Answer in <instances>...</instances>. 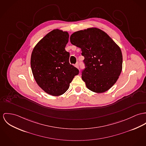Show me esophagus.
I'll list each match as a JSON object with an SVG mask.
<instances>
[{"mask_svg": "<svg viewBox=\"0 0 146 146\" xmlns=\"http://www.w3.org/2000/svg\"><path fill=\"white\" fill-rule=\"evenodd\" d=\"M75 67L77 68H78V69H79V66L78 63H76V64H75Z\"/></svg>", "mask_w": 146, "mask_h": 146, "instance_id": "34e87169", "label": "esophagus"}]
</instances>
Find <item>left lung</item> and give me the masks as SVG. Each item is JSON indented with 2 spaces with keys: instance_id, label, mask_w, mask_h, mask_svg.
Returning a JSON list of instances; mask_svg holds the SVG:
<instances>
[{
  "instance_id": "left-lung-1",
  "label": "left lung",
  "mask_w": 146,
  "mask_h": 146,
  "mask_svg": "<svg viewBox=\"0 0 146 146\" xmlns=\"http://www.w3.org/2000/svg\"><path fill=\"white\" fill-rule=\"evenodd\" d=\"M70 40L81 49L84 56L82 78L87 88L97 93L110 90L122 70L120 47L106 32L94 27L73 33Z\"/></svg>"
}]
</instances>
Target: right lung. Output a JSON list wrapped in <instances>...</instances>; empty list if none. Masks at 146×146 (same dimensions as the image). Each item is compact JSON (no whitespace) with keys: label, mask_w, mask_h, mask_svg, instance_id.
I'll use <instances>...</instances> for the list:
<instances>
[{"label":"right lung","mask_w":146,"mask_h":146,"mask_svg":"<svg viewBox=\"0 0 146 146\" xmlns=\"http://www.w3.org/2000/svg\"><path fill=\"white\" fill-rule=\"evenodd\" d=\"M69 34L54 29L35 45L31 58V69L38 85L46 93L59 96L69 88L79 70L69 64L66 49Z\"/></svg>","instance_id":"obj_1"}]
</instances>
